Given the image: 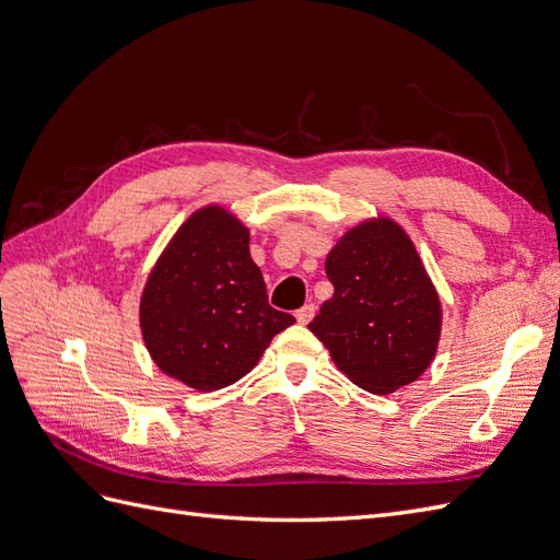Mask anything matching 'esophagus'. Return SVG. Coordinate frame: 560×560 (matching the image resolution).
<instances>
[{"label":"esophagus","mask_w":560,"mask_h":560,"mask_svg":"<svg viewBox=\"0 0 560 560\" xmlns=\"http://www.w3.org/2000/svg\"><path fill=\"white\" fill-rule=\"evenodd\" d=\"M313 315H315V303H306V306H303V308H299V311H296V319H299V325H308V322L313 319Z\"/></svg>","instance_id":"1"}]
</instances>
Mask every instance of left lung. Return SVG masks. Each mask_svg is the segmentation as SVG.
Instances as JSON below:
<instances>
[{
  "label": "left lung",
  "instance_id": "left-lung-1",
  "mask_svg": "<svg viewBox=\"0 0 560 560\" xmlns=\"http://www.w3.org/2000/svg\"><path fill=\"white\" fill-rule=\"evenodd\" d=\"M334 296L308 329L366 393L389 395L422 376L442 334V301L406 231L364 219L327 254Z\"/></svg>",
  "mask_w": 560,
  "mask_h": 560
}]
</instances>
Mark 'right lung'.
I'll list each match as a JSON object with an SVG mask.
<instances>
[{
	"label": "right lung",
	"mask_w": 560,
	"mask_h": 560,
	"mask_svg": "<svg viewBox=\"0 0 560 560\" xmlns=\"http://www.w3.org/2000/svg\"><path fill=\"white\" fill-rule=\"evenodd\" d=\"M290 325V313L268 306L264 276L249 257V229L222 206L196 210L177 229L140 299L151 360L200 393L249 374Z\"/></svg>",
	"instance_id": "right-lung-1"
}]
</instances>
